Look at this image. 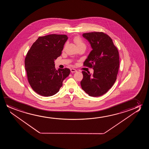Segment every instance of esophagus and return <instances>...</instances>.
<instances>
[{
    "label": "esophagus",
    "mask_w": 149,
    "mask_h": 149,
    "mask_svg": "<svg viewBox=\"0 0 149 149\" xmlns=\"http://www.w3.org/2000/svg\"><path fill=\"white\" fill-rule=\"evenodd\" d=\"M71 72L72 73H74V72H76L77 70L75 69H73V68H72V69H71Z\"/></svg>",
    "instance_id": "34e87169"
}]
</instances>
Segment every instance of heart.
<instances>
[{"mask_svg": "<svg viewBox=\"0 0 149 149\" xmlns=\"http://www.w3.org/2000/svg\"><path fill=\"white\" fill-rule=\"evenodd\" d=\"M74 42L77 45L78 48H80V47H85L86 48V43H84V40L78 36H76L74 38Z\"/></svg>", "mask_w": 149, "mask_h": 149, "instance_id": "heart-1", "label": "heart"}]
</instances>
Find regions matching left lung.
I'll use <instances>...</instances> for the list:
<instances>
[{
    "label": "left lung",
    "instance_id": "obj_1",
    "mask_svg": "<svg viewBox=\"0 0 149 149\" xmlns=\"http://www.w3.org/2000/svg\"><path fill=\"white\" fill-rule=\"evenodd\" d=\"M92 47V51L84 63L93 68L94 73L82 72L84 77L80 82L82 90L92 97H99L112 87L118 73L120 60L118 50L112 40L103 32L84 33Z\"/></svg>",
    "mask_w": 149,
    "mask_h": 149
}]
</instances>
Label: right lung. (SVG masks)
Returning a JSON list of instances; mask_svg holds the SVG:
<instances>
[{"label":"right lung","mask_w":149,"mask_h":149,"mask_svg":"<svg viewBox=\"0 0 149 149\" xmlns=\"http://www.w3.org/2000/svg\"><path fill=\"white\" fill-rule=\"evenodd\" d=\"M68 38L67 35L56 34L39 37L27 52L25 58L27 79L40 95L49 97L56 94L70 73L68 68L55 69L54 64L61 55Z\"/></svg>","instance_id":"obj_1"}]
</instances>
